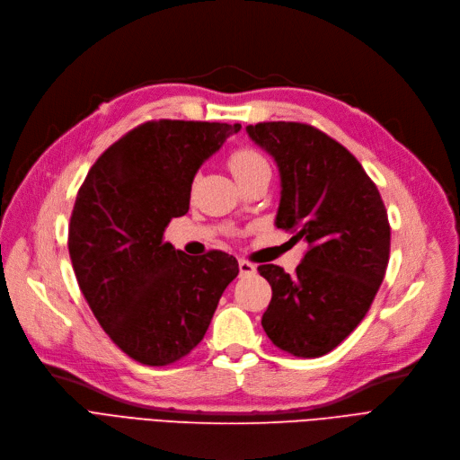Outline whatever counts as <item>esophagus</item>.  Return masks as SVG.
<instances>
[{
    "mask_svg": "<svg viewBox=\"0 0 460 460\" xmlns=\"http://www.w3.org/2000/svg\"><path fill=\"white\" fill-rule=\"evenodd\" d=\"M256 273V266L251 264L247 260H239V275L242 277H251Z\"/></svg>",
    "mask_w": 460,
    "mask_h": 460,
    "instance_id": "34e87169",
    "label": "esophagus"
}]
</instances>
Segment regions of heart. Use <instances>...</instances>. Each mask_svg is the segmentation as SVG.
Instances as JSON below:
<instances>
[{"instance_id":"b5f03b06","label":"heart","mask_w":460,"mask_h":460,"mask_svg":"<svg viewBox=\"0 0 460 460\" xmlns=\"http://www.w3.org/2000/svg\"><path fill=\"white\" fill-rule=\"evenodd\" d=\"M228 166H230V172L234 173V178L239 180L243 176H249V173H252L260 168H266L268 163L258 151H254L251 147H242V149L232 153L228 159Z\"/></svg>"}]
</instances>
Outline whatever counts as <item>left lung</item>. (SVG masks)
Wrapping results in <instances>:
<instances>
[{"mask_svg": "<svg viewBox=\"0 0 460 460\" xmlns=\"http://www.w3.org/2000/svg\"><path fill=\"white\" fill-rule=\"evenodd\" d=\"M280 178L275 226L309 243L296 275L260 266L273 290L261 327L297 358L332 352L367 314L389 261L391 230L376 185L322 130L287 121L247 127Z\"/></svg>", "mask_w": 460, "mask_h": 460, "instance_id": "left-lung-1", "label": "left lung"}]
</instances>
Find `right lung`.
<instances>
[{
    "label": "right lung",
    "mask_w": 460,
    "mask_h": 460,
    "mask_svg": "<svg viewBox=\"0 0 460 460\" xmlns=\"http://www.w3.org/2000/svg\"><path fill=\"white\" fill-rule=\"evenodd\" d=\"M242 125L147 121L108 147L76 194L69 254L97 322L127 356L163 367L187 356L209 327L237 260L190 258L163 242L189 211L196 172Z\"/></svg>",
    "instance_id": "right-lung-1"
}]
</instances>
